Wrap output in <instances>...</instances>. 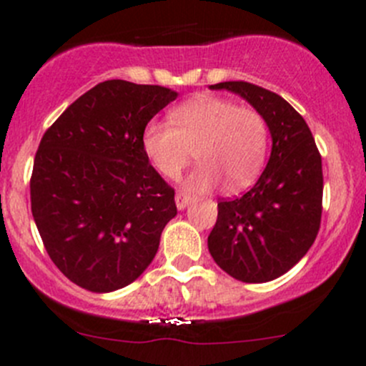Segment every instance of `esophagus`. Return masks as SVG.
<instances>
[{"label":"esophagus","instance_id":"obj_1","mask_svg":"<svg viewBox=\"0 0 366 366\" xmlns=\"http://www.w3.org/2000/svg\"><path fill=\"white\" fill-rule=\"evenodd\" d=\"M175 204H177V209L179 210H182V209H186L187 205L191 204V197L189 194H186V193H177V197H175Z\"/></svg>","mask_w":366,"mask_h":366}]
</instances>
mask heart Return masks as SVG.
<instances>
[{"label": "heart", "instance_id": "obj_1", "mask_svg": "<svg viewBox=\"0 0 366 366\" xmlns=\"http://www.w3.org/2000/svg\"><path fill=\"white\" fill-rule=\"evenodd\" d=\"M269 145L264 114L230 99L198 95L169 113V124L150 122L142 136L147 159L168 179H177L193 159L200 164L184 180L187 193L205 194L248 187L260 173Z\"/></svg>", "mask_w": 366, "mask_h": 366}]
</instances>
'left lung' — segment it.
<instances>
[{"mask_svg": "<svg viewBox=\"0 0 366 366\" xmlns=\"http://www.w3.org/2000/svg\"><path fill=\"white\" fill-rule=\"evenodd\" d=\"M210 90L234 92L264 114L272 149L248 193L217 202L209 252L239 282H271L292 269L319 234L322 159L305 118L278 94L246 81L210 84Z\"/></svg>", "mask_w": 366, "mask_h": 366, "instance_id": "left-lung-1", "label": "left lung"}]
</instances>
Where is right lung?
Masks as SVG:
<instances>
[{
  "instance_id": "right-lung-1",
  "label": "right lung",
  "mask_w": 366,
  "mask_h": 366,
  "mask_svg": "<svg viewBox=\"0 0 366 366\" xmlns=\"http://www.w3.org/2000/svg\"><path fill=\"white\" fill-rule=\"evenodd\" d=\"M177 92L124 79L99 83L40 139L29 193L46 252L76 285L113 292L156 257L175 191L147 159V124Z\"/></svg>"
}]
</instances>
